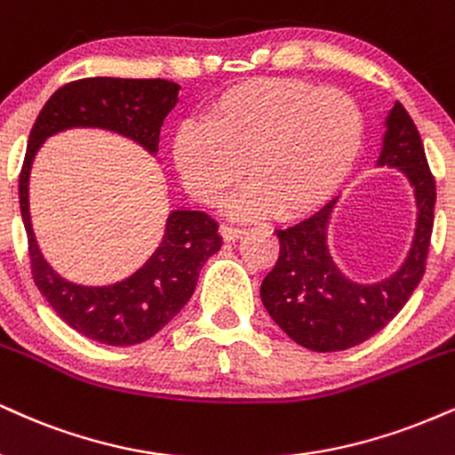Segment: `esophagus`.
<instances>
[{
  "mask_svg": "<svg viewBox=\"0 0 455 455\" xmlns=\"http://www.w3.org/2000/svg\"><path fill=\"white\" fill-rule=\"evenodd\" d=\"M220 235H222L224 242H237V239L243 235V228L228 227V224H222V227H220Z\"/></svg>",
  "mask_w": 455,
  "mask_h": 455,
  "instance_id": "obj_1",
  "label": "esophagus"
}]
</instances>
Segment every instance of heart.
I'll return each instance as SVG.
<instances>
[{"label":"heart","instance_id":"heart-1","mask_svg":"<svg viewBox=\"0 0 455 455\" xmlns=\"http://www.w3.org/2000/svg\"><path fill=\"white\" fill-rule=\"evenodd\" d=\"M363 144L364 116L347 92L260 78L222 91L204 123H184L173 163L186 190L210 207L242 182L245 165L251 184L231 201V213L294 220L337 195Z\"/></svg>","mask_w":455,"mask_h":455}]
</instances>
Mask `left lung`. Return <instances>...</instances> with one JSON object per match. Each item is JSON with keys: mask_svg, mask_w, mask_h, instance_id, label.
I'll return each mask as SVG.
<instances>
[{"mask_svg": "<svg viewBox=\"0 0 455 455\" xmlns=\"http://www.w3.org/2000/svg\"><path fill=\"white\" fill-rule=\"evenodd\" d=\"M377 165L401 169L413 186L418 205L411 250L390 277L358 283L347 280L335 265L326 235L337 199L307 220L275 231L280 256L262 280V305L292 341L314 352H341L373 337L390 324L424 277L436 186L418 127L398 101L386 118L384 148Z\"/></svg>", "mask_w": 455, "mask_h": 455, "instance_id": "1", "label": "left lung"}]
</instances>
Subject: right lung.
I'll list each match as a JSON object with an SVG mask.
<instances>
[{"instance_id":"obj_1","label":"right lung","mask_w":455,"mask_h":455,"mask_svg":"<svg viewBox=\"0 0 455 455\" xmlns=\"http://www.w3.org/2000/svg\"><path fill=\"white\" fill-rule=\"evenodd\" d=\"M180 84L169 80L84 78L59 89L27 141L19 178L20 216L29 243L31 275L65 324L106 346H138L169 324L193 297L199 271L222 245L218 222L205 212L169 213L165 235L146 265L112 286H78L44 260L29 216V173L40 146L59 131L97 127L131 138L150 155L158 152L163 120L178 103Z\"/></svg>"}]
</instances>
